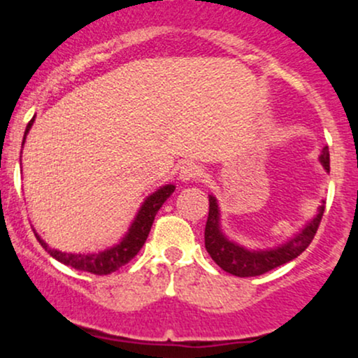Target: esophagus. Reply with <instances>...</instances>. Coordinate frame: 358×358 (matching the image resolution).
I'll use <instances>...</instances> for the list:
<instances>
[{
  "label": "esophagus",
  "mask_w": 358,
  "mask_h": 358,
  "mask_svg": "<svg viewBox=\"0 0 358 358\" xmlns=\"http://www.w3.org/2000/svg\"><path fill=\"white\" fill-rule=\"evenodd\" d=\"M202 176V166L196 165L193 162H187L180 168V180L182 182H193V180L200 178Z\"/></svg>",
  "instance_id": "1"
}]
</instances>
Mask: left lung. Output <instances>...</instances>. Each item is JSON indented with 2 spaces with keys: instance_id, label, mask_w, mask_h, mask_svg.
Listing matches in <instances>:
<instances>
[{
  "instance_id": "obj_1",
  "label": "left lung",
  "mask_w": 358,
  "mask_h": 358,
  "mask_svg": "<svg viewBox=\"0 0 358 358\" xmlns=\"http://www.w3.org/2000/svg\"><path fill=\"white\" fill-rule=\"evenodd\" d=\"M320 162H322L324 170L330 171V151H328V146H324L322 150ZM208 203L210 205H208V219L207 225H205V249L225 273H231L239 278L259 276V274L268 273V271L298 257L313 241L324 212V202L322 200V205H320L315 219L308 222L305 229H301V232L296 234L293 239L287 241L286 244H281L279 248L250 250L229 241L222 234L219 203H217L215 196L208 195Z\"/></svg>"
}]
</instances>
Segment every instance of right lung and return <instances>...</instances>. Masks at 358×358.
I'll list each match as a JSON object with an SVG mask.
<instances>
[{"label": "right lung", "mask_w": 358, "mask_h": 358, "mask_svg": "<svg viewBox=\"0 0 358 358\" xmlns=\"http://www.w3.org/2000/svg\"><path fill=\"white\" fill-rule=\"evenodd\" d=\"M35 117L28 122L27 129H24V136H23V145L24 139H27L28 131H30L31 124H34ZM175 192V185H165L159 190H156L155 193H151L150 196L143 202L141 208L138 210L136 219L133 220L131 224L129 231L126 232V236L122 237L121 242L113 248L101 250V252H94V254H71V252H62V250L57 249H50L47 245V242L40 239L38 234L35 232L36 241L43 245V249L50 254L52 257H55L57 261L64 262L65 266H71L73 269L79 271H85V273H92L97 274V276H104V274H110L114 271H117L119 268L127 264L136 254L139 252V249L143 248L148 239V234L151 231V225H153L155 215L158 213L162 205L166 202L168 196Z\"/></svg>", "instance_id": "add662e5"}]
</instances>
